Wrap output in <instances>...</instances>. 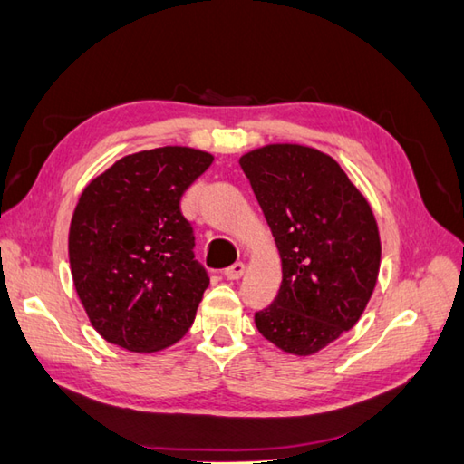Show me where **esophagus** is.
Here are the masks:
<instances>
[{
  "label": "esophagus",
  "instance_id": "esophagus-1",
  "mask_svg": "<svg viewBox=\"0 0 464 464\" xmlns=\"http://www.w3.org/2000/svg\"><path fill=\"white\" fill-rule=\"evenodd\" d=\"M225 277L227 280H239V277L246 274V264H241V261H237V264H233L225 269Z\"/></svg>",
  "mask_w": 464,
  "mask_h": 464
}]
</instances>
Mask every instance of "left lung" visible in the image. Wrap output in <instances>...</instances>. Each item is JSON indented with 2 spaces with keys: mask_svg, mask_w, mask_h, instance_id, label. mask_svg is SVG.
Returning <instances> with one entry per match:
<instances>
[{
  "mask_svg": "<svg viewBox=\"0 0 464 464\" xmlns=\"http://www.w3.org/2000/svg\"><path fill=\"white\" fill-rule=\"evenodd\" d=\"M282 259L272 306L257 331L290 355H314L357 324L382 261L367 198L324 151L269 144L239 158Z\"/></svg>",
  "mask_w": 464,
  "mask_h": 464,
  "instance_id": "8db88e82",
  "label": "left lung"
}]
</instances>
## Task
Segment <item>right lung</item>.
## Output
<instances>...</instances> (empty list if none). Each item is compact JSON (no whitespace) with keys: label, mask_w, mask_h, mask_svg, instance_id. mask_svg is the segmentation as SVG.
<instances>
[{"label":"right lung","mask_w":464,"mask_h":464,"mask_svg":"<svg viewBox=\"0 0 464 464\" xmlns=\"http://www.w3.org/2000/svg\"><path fill=\"white\" fill-rule=\"evenodd\" d=\"M213 164L208 151L164 146L130 154L92 179L72 213L74 288L95 331L133 353L179 343L208 285L180 198Z\"/></svg>","instance_id":"1"}]
</instances>
